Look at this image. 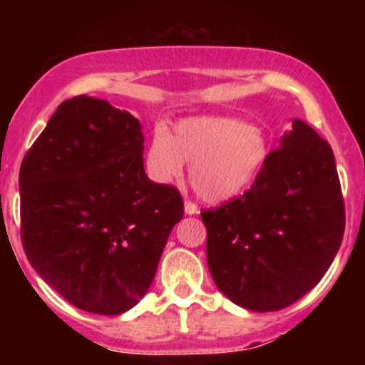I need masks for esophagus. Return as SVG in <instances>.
I'll use <instances>...</instances> for the list:
<instances>
[{
  "mask_svg": "<svg viewBox=\"0 0 365 365\" xmlns=\"http://www.w3.org/2000/svg\"><path fill=\"white\" fill-rule=\"evenodd\" d=\"M185 212H187V215H195V212H197L195 204L190 202V200H187V202H185Z\"/></svg>",
  "mask_w": 365,
  "mask_h": 365,
  "instance_id": "esophagus-1",
  "label": "esophagus"
}]
</instances>
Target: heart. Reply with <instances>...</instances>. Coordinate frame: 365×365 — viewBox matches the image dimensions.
Instances as JSON below:
<instances>
[{
    "mask_svg": "<svg viewBox=\"0 0 365 365\" xmlns=\"http://www.w3.org/2000/svg\"><path fill=\"white\" fill-rule=\"evenodd\" d=\"M271 148L262 130L242 120L197 116L178 121L168 135L154 133L145 170L158 183H171L190 163L188 180L199 199L223 204L254 185L266 166Z\"/></svg>",
    "mask_w": 365,
    "mask_h": 365,
    "instance_id": "heart-1",
    "label": "heart"
}]
</instances>
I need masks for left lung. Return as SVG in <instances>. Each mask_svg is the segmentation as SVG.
Here are the masks:
<instances>
[{
  "mask_svg": "<svg viewBox=\"0 0 365 365\" xmlns=\"http://www.w3.org/2000/svg\"><path fill=\"white\" fill-rule=\"evenodd\" d=\"M292 125L244 195L200 212L216 287L255 312L282 311L312 290L345 232L333 149L305 121Z\"/></svg>",
  "mask_w": 365,
  "mask_h": 365,
  "instance_id": "left-lung-1",
  "label": "left lung"
}]
</instances>
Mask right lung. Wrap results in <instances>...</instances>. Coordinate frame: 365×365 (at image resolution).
Segmentation results:
<instances>
[{
	"instance_id": "obj_1",
	"label": "right lung",
	"mask_w": 365,
	"mask_h": 365,
	"mask_svg": "<svg viewBox=\"0 0 365 365\" xmlns=\"http://www.w3.org/2000/svg\"><path fill=\"white\" fill-rule=\"evenodd\" d=\"M139 120L104 99L63 101L20 166V233L29 262L86 312L118 316L149 290L183 217L173 185L144 170Z\"/></svg>"
}]
</instances>
